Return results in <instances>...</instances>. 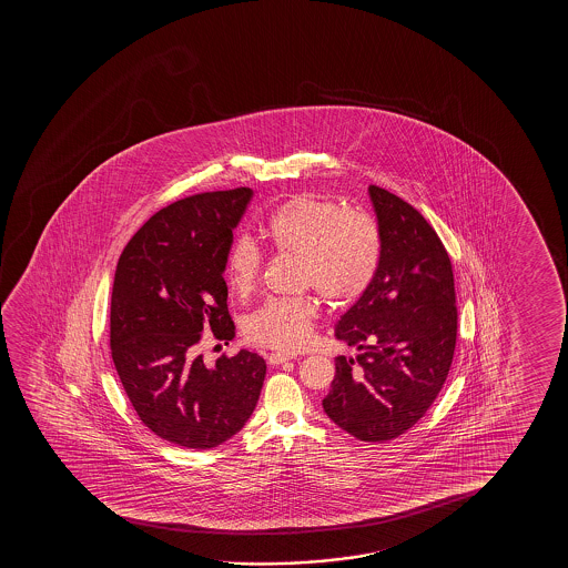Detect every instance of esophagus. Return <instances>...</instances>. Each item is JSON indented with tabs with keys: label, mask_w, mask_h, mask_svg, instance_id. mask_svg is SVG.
I'll list each match as a JSON object with an SVG mask.
<instances>
[{
	"label": "esophagus",
	"mask_w": 568,
	"mask_h": 568,
	"mask_svg": "<svg viewBox=\"0 0 568 568\" xmlns=\"http://www.w3.org/2000/svg\"><path fill=\"white\" fill-rule=\"evenodd\" d=\"M293 355H287V353H270L267 355V363L273 366L283 365V363H287V361H291Z\"/></svg>",
	"instance_id": "esophagus-1"
}]
</instances>
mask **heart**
I'll use <instances>...</instances> for the list:
<instances>
[{
  "label": "heart",
  "mask_w": 568,
  "mask_h": 568,
  "mask_svg": "<svg viewBox=\"0 0 568 568\" xmlns=\"http://www.w3.org/2000/svg\"><path fill=\"white\" fill-rule=\"evenodd\" d=\"M264 234L280 256L296 257V285L318 291L337 308L363 298L381 270L382 239L374 219L316 195H293L281 203ZM262 267L256 242L242 236L231 244L225 277L233 293L250 295ZM316 318L318 304L311 296L267 298L244 322V335L254 345L291 353L308 342Z\"/></svg>",
  "instance_id": "1"
}]
</instances>
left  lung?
Returning <instances> with one entry per match:
<instances>
[{
  "label": "left lung",
  "mask_w": 568,
  "mask_h": 568,
  "mask_svg": "<svg viewBox=\"0 0 568 568\" xmlns=\"http://www.w3.org/2000/svg\"><path fill=\"white\" fill-rule=\"evenodd\" d=\"M382 239L373 287L337 324V339L363 351L335 358L324 412L365 443L407 433L435 404L450 373L458 308L448 252L419 211L368 186Z\"/></svg>",
  "instance_id": "8db88e82"
}]
</instances>
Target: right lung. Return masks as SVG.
<instances>
[{
  "mask_svg": "<svg viewBox=\"0 0 568 568\" xmlns=\"http://www.w3.org/2000/svg\"><path fill=\"white\" fill-rule=\"evenodd\" d=\"M250 187L190 195L156 211L118 260L110 353L141 423L163 440L205 450L250 419L265 361L250 351L205 365L203 332L234 337L226 306V252Z\"/></svg>",
  "mask_w": 568,
  "mask_h": 568,
  "instance_id": "1",
  "label": "right lung"
}]
</instances>
